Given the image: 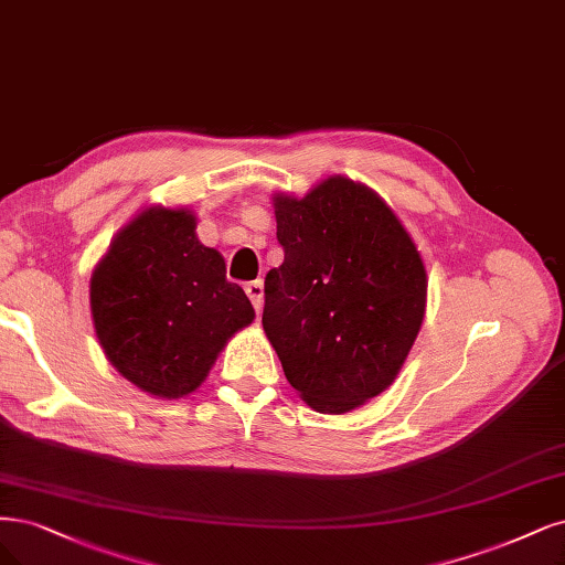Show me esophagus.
Returning <instances> with one entry per match:
<instances>
[{"instance_id": "34e87169", "label": "esophagus", "mask_w": 565, "mask_h": 565, "mask_svg": "<svg viewBox=\"0 0 565 565\" xmlns=\"http://www.w3.org/2000/svg\"><path fill=\"white\" fill-rule=\"evenodd\" d=\"M245 295L249 297L252 306H255V310L259 313L262 306H264V282L262 280H252L245 285Z\"/></svg>"}]
</instances>
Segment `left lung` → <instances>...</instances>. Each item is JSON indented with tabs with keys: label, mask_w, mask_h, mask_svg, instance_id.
Wrapping results in <instances>:
<instances>
[{
	"label": "left lung",
	"mask_w": 565,
	"mask_h": 565,
	"mask_svg": "<svg viewBox=\"0 0 565 565\" xmlns=\"http://www.w3.org/2000/svg\"><path fill=\"white\" fill-rule=\"evenodd\" d=\"M285 262L264 280V332L295 391L345 414L397 376L425 313V266L372 189L329 178L276 199Z\"/></svg>",
	"instance_id": "1"
}]
</instances>
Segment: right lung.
<instances>
[{"label": "right lung", "instance_id": "obj_1", "mask_svg": "<svg viewBox=\"0 0 565 565\" xmlns=\"http://www.w3.org/2000/svg\"><path fill=\"white\" fill-rule=\"evenodd\" d=\"M97 341L119 372L157 397L196 391L224 343L255 318L226 280L189 210L151 207L114 238L90 280Z\"/></svg>", "mask_w": 565, "mask_h": 565}]
</instances>
